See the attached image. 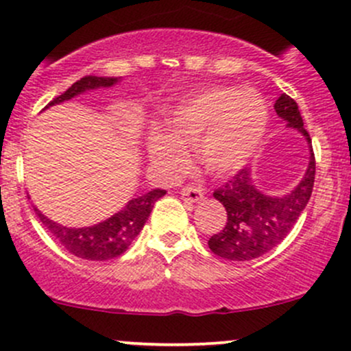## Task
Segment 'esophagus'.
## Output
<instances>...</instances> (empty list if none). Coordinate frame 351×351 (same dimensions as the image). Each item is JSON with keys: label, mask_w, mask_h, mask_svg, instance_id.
<instances>
[{"label": "esophagus", "mask_w": 351, "mask_h": 351, "mask_svg": "<svg viewBox=\"0 0 351 351\" xmlns=\"http://www.w3.org/2000/svg\"><path fill=\"white\" fill-rule=\"evenodd\" d=\"M180 195H182V197L186 199L187 202H201L202 199H204V194H202V191L199 189V187H195V186L184 187V189L180 191Z\"/></svg>", "instance_id": "obj_1"}]
</instances>
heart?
Masks as SVG:
<instances>
[{
  "instance_id": "b5f03b06",
  "label": "heart",
  "mask_w": 351,
  "mask_h": 351,
  "mask_svg": "<svg viewBox=\"0 0 351 351\" xmlns=\"http://www.w3.org/2000/svg\"><path fill=\"white\" fill-rule=\"evenodd\" d=\"M266 127L267 107L258 93L216 86L165 117L162 132L149 138V157L164 174L177 176L189 164L186 150L195 149L209 174L231 176L251 160Z\"/></svg>"
}]
</instances>
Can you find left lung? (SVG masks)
Wrapping results in <instances>:
<instances>
[{"mask_svg": "<svg viewBox=\"0 0 351 351\" xmlns=\"http://www.w3.org/2000/svg\"><path fill=\"white\" fill-rule=\"evenodd\" d=\"M274 110L306 138L310 147V162L303 179L285 195H267L254 186L250 169H243L226 186L214 191V197L228 213L224 229L210 236L207 244L210 251L229 261H251L269 252L289 234L311 197L315 184V154L310 134L304 130L303 119L296 101L281 93Z\"/></svg>", "mask_w": 351, "mask_h": 351, "instance_id": "left-lung-1", "label": "left lung"}]
</instances>
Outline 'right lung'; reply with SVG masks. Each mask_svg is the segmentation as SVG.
<instances>
[{
	"label": "right lung",
	"instance_id": "right-lung-1",
	"mask_svg": "<svg viewBox=\"0 0 351 351\" xmlns=\"http://www.w3.org/2000/svg\"><path fill=\"white\" fill-rule=\"evenodd\" d=\"M119 82L120 77H92V75L84 77L75 82L65 93L50 101L45 108L71 100L73 97L82 95L90 90L108 88ZM164 194L165 191L152 189L147 194L130 199L122 210L115 213L108 219L99 222V224L88 226V228H66V226L48 219L35 206H33V209H35L40 221L43 222L45 228L51 232V236L71 254L82 259H88V261H107V259H114L127 251L132 241L142 231L145 221L149 219L156 201Z\"/></svg>",
	"mask_w": 351,
	"mask_h": 351
}]
</instances>
